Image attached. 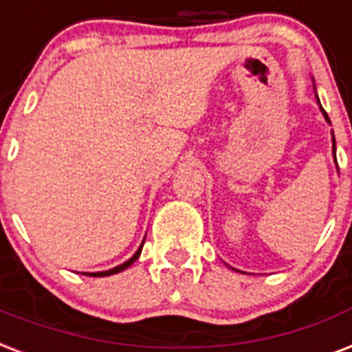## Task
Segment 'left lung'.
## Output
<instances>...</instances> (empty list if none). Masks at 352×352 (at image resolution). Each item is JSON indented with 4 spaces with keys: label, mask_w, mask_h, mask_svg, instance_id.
<instances>
[{
    "label": "left lung",
    "mask_w": 352,
    "mask_h": 352,
    "mask_svg": "<svg viewBox=\"0 0 352 352\" xmlns=\"http://www.w3.org/2000/svg\"><path fill=\"white\" fill-rule=\"evenodd\" d=\"M312 82H314V78H312ZM312 86H314V91H316V84H312ZM316 100H318V104H320V97H318V94H316ZM320 110H321V113H323V117H325V121L331 124V119H329V116H327V111L321 108V104H320ZM332 156H334V162H336V139H334V133H332ZM336 165H338V162H336Z\"/></svg>",
    "instance_id": "1"
}]
</instances>
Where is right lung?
Instances as JSON below:
<instances>
[{
  "instance_id": "1",
  "label": "right lung",
  "mask_w": 352,
  "mask_h": 352,
  "mask_svg": "<svg viewBox=\"0 0 352 352\" xmlns=\"http://www.w3.org/2000/svg\"><path fill=\"white\" fill-rule=\"evenodd\" d=\"M143 244H145V241L141 242V246L138 248V252L133 253L132 257L128 258L126 263H122L119 264V266H116V268H111V270H104V272H86L84 275H89V277H106V275H113V274H119V272H122V270H126L128 266H132L135 261L139 258V255H141V250H143Z\"/></svg>"
}]
</instances>
